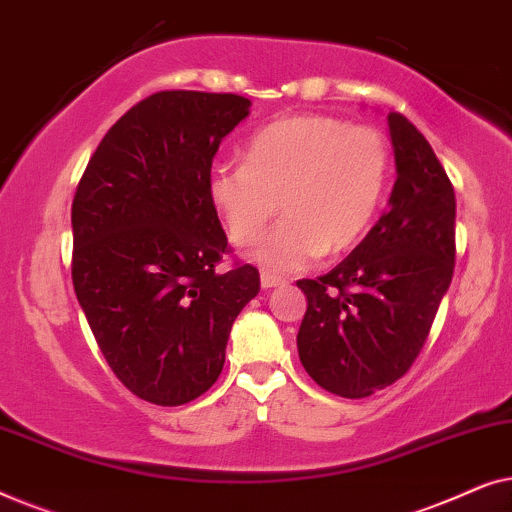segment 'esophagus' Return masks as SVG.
I'll return each instance as SVG.
<instances>
[{
    "instance_id": "34e87169",
    "label": "esophagus",
    "mask_w": 512,
    "mask_h": 512,
    "mask_svg": "<svg viewBox=\"0 0 512 512\" xmlns=\"http://www.w3.org/2000/svg\"><path fill=\"white\" fill-rule=\"evenodd\" d=\"M282 282H284V279L272 275V272H261V286H263V289H272V286H279Z\"/></svg>"
}]
</instances>
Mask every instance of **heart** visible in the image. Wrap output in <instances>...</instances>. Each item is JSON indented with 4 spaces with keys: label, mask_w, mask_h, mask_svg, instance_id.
Segmentation results:
<instances>
[{
    "label": "heart",
    "mask_w": 512,
    "mask_h": 512,
    "mask_svg": "<svg viewBox=\"0 0 512 512\" xmlns=\"http://www.w3.org/2000/svg\"><path fill=\"white\" fill-rule=\"evenodd\" d=\"M391 153L382 132L333 116H293L256 132L244 163L214 167L209 200L230 242H256V263L296 272L321 254H342L373 226L387 191Z\"/></svg>",
    "instance_id": "1"
}]
</instances>
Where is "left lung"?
Returning <instances> with one entry per match:
<instances>
[{
    "instance_id": "8db88e82",
    "label": "left lung",
    "mask_w": 512,
    "mask_h": 512,
    "mask_svg": "<svg viewBox=\"0 0 512 512\" xmlns=\"http://www.w3.org/2000/svg\"><path fill=\"white\" fill-rule=\"evenodd\" d=\"M396 158L389 212L345 261L319 279H300L307 312L300 363L319 387L366 398L408 373L429 338L454 272L452 181L422 132L387 116Z\"/></svg>"
}]
</instances>
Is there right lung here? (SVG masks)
<instances>
[{
	"instance_id": "obj_1",
	"label": "right lung",
	"mask_w": 512,
	"mask_h": 512,
	"mask_svg": "<svg viewBox=\"0 0 512 512\" xmlns=\"http://www.w3.org/2000/svg\"><path fill=\"white\" fill-rule=\"evenodd\" d=\"M233 93L160 90L111 125L72 202V282L114 375L142 401L184 405L219 380L258 270H216L228 240L212 160L249 116Z\"/></svg>"
}]
</instances>
